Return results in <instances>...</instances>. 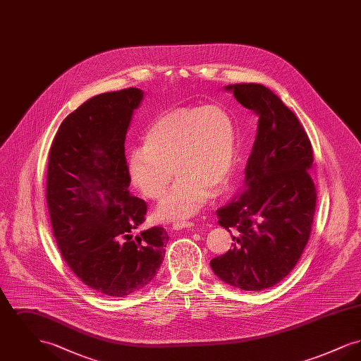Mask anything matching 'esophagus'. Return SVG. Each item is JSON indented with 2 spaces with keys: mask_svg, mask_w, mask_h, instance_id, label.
I'll return each mask as SVG.
<instances>
[{
  "mask_svg": "<svg viewBox=\"0 0 361 361\" xmlns=\"http://www.w3.org/2000/svg\"><path fill=\"white\" fill-rule=\"evenodd\" d=\"M195 226L193 222H189V221H177L173 224V228L174 230H181V228H187V227H192Z\"/></svg>",
  "mask_w": 361,
  "mask_h": 361,
  "instance_id": "34e87169",
  "label": "esophagus"
}]
</instances>
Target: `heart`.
<instances>
[{"label":"heart","mask_w":361,"mask_h":361,"mask_svg":"<svg viewBox=\"0 0 361 361\" xmlns=\"http://www.w3.org/2000/svg\"><path fill=\"white\" fill-rule=\"evenodd\" d=\"M237 164V130L233 118L216 105L177 108L159 115L127 157L133 185L147 199L159 200L178 177L169 196L157 209L162 219L197 214L231 181ZM175 169L173 170L172 168Z\"/></svg>","instance_id":"heart-1"}]
</instances>
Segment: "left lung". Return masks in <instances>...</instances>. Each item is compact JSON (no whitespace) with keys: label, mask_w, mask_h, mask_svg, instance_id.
Returning <instances> with one entry per match:
<instances>
[{"label":"left lung","mask_w":361,"mask_h":361,"mask_svg":"<svg viewBox=\"0 0 361 361\" xmlns=\"http://www.w3.org/2000/svg\"><path fill=\"white\" fill-rule=\"evenodd\" d=\"M224 89L257 114V135L243 188L216 211L218 224L233 234V247L209 265L224 283L261 291L288 275L307 245L317 203L312 147L295 114L267 86Z\"/></svg>","instance_id":"1"}]
</instances>
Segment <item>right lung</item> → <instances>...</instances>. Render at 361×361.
<instances>
[{"label": "right lung", "instance_id": "obj_1", "mask_svg": "<svg viewBox=\"0 0 361 361\" xmlns=\"http://www.w3.org/2000/svg\"><path fill=\"white\" fill-rule=\"evenodd\" d=\"M143 92L97 94L62 121L52 140L47 206L52 233L71 271L93 291L123 298L157 275L169 240L145 222V200L130 195L126 134Z\"/></svg>", "mask_w": 361, "mask_h": 361}]
</instances>
